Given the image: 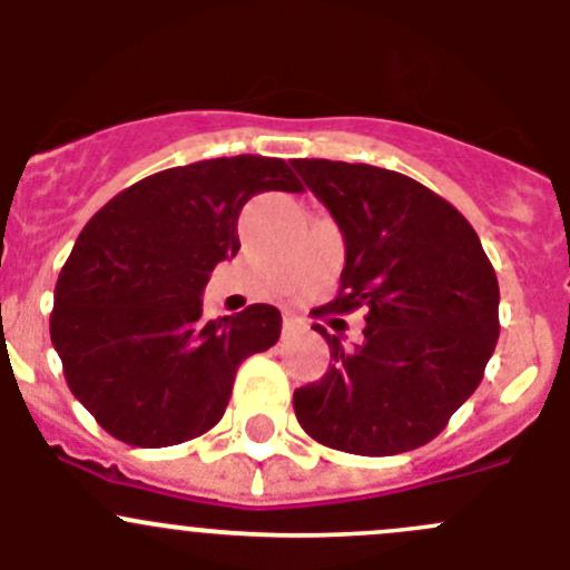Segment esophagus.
I'll return each mask as SVG.
<instances>
[{
  "label": "esophagus",
  "instance_id": "34e87169",
  "mask_svg": "<svg viewBox=\"0 0 570 570\" xmlns=\"http://www.w3.org/2000/svg\"><path fill=\"white\" fill-rule=\"evenodd\" d=\"M306 331V322L301 317H295V314H284V336H297V333Z\"/></svg>",
  "mask_w": 570,
  "mask_h": 570
}]
</instances>
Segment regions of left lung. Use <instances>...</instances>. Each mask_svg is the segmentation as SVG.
Returning <instances> with one entry per match:
<instances>
[{
  "label": "left lung",
  "mask_w": 570,
  "mask_h": 570,
  "mask_svg": "<svg viewBox=\"0 0 570 570\" xmlns=\"http://www.w3.org/2000/svg\"><path fill=\"white\" fill-rule=\"evenodd\" d=\"M344 237L342 284L327 312L366 308L364 342L314 325L327 372L295 392L320 444L400 455L433 441L474 394L499 338V281L461 212L413 178L375 165L295 159Z\"/></svg>",
  "instance_id": "8db88e82"
}]
</instances>
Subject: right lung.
Here are the masks:
<instances>
[{"label":"right lung","mask_w":570,"mask_h":570,"mask_svg":"<svg viewBox=\"0 0 570 570\" xmlns=\"http://www.w3.org/2000/svg\"><path fill=\"white\" fill-rule=\"evenodd\" d=\"M301 193L284 159L217 157L131 184L79 234L55 286L49 331L71 394L131 446H174L223 419L239 364L281 336L253 303L204 320L209 273L237 256L253 195Z\"/></svg>","instance_id":"obj_1"}]
</instances>
